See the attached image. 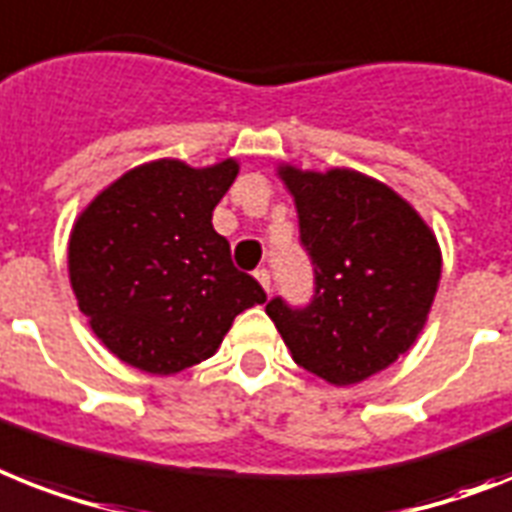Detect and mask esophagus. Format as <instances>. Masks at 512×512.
Segmentation results:
<instances>
[{
    "mask_svg": "<svg viewBox=\"0 0 512 512\" xmlns=\"http://www.w3.org/2000/svg\"><path fill=\"white\" fill-rule=\"evenodd\" d=\"M253 277L261 282V287H264L266 293L272 290V274H269V269H264V266H261V269H256V272H253Z\"/></svg>",
    "mask_w": 512,
    "mask_h": 512,
    "instance_id": "obj_1",
    "label": "esophagus"
}]
</instances>
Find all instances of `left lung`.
I'll list each match as a JSON object with an SVG mask.
<instances>
[{
  "mask_svg": "<svg viewBox=\"0 0 512 512\" xmlns=\"http://www.w3.org/2000/svg\"><path fill=\"white\" fill-rule=\"evenodd\" d=\"M280 177L295 198L314 295L306 306L277 295L266 314L298 366L337 387L363 382L424 329L442 272L437 238L374 177L295 167H280Z\"/></svg>",
  "mask_w": 512,
  "mask_h": 512,
  "instance_id": "obj_1",
  "label": "left lung"
}]
</instances>
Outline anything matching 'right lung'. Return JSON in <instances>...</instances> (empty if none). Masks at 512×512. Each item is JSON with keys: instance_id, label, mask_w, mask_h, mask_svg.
Wrapping results in <instances>:
<instances>
[{"instance_id": "right-lung-1", "label": "right lung", "mask_w": 512, "mask_h": 512, "mask_svg": "<svg viewBox=\"0 0 512 512\" xmlns=\"http://www.w3.org/2000/svg\"><path fill=\"white\" fill-rule=\"evenodd\" d=\"M235 177V159L204 170L159 159L125 172L78 217L67 248L70 285L120 361L177 374L214 356L232 319L266 301L211 227Z\"/></svg>"}]
</instances>
